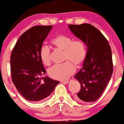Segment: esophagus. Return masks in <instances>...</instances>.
Listing matches in <instances>:
<instances>
[{"label": "esophagus", "mask_w": 124, "mask_h": 124, "mask_svg": "<svg viewBox=\"0 0 124 124\" xmlns=\"http://www.w3.org/2000/svg\"><path fill=\"white\" fill-rule=\"evenodd\" d=\"M71 81V80H65V81H61V82L62 83H65V84H68Z\"/></svg>", "instance_id": "1"}]
</instances>
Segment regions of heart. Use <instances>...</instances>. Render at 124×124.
Instances as JSON below:
<instances>
[{
  "instance_id": "b5f03b06",
  "label": "heart",
  "mask_w": 124,
  "mask_h": 124,
  "mask_svg": "<svg viewBox=\"0 0 124 124\" xmlns=\"http://www.w3.org/2000/svg\"><path fill=\"white\" fill-rule=\"evenodd\" d=\"M51 43L56 49L64 51L63 59L66 62L51 67L48 71L49 76L57 80L67 79L74 73L75 66L79 68L84 62L86 54L85 46L81 41H73L72 38L65 35L56 36ZM40 57L45 65L51 64L50 50L47 46H41Z\"/></svg>"
}]
</instances>
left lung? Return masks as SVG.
<instances>
[{
  "label": "left lung",
  "mask_w": 124,
  "mask_h": 124,
  "mask_svg": "<svg viewBox=\"0 0 124 124\" xmlns=\"http://www.w3.org/2000/svg\"><path fill=\"white\" fill-rule=\"evenodd\" d=\"M68 27L87 48L83 67L74 77L81 85L75 98L83 102L95 101L104 91L113 73L111 48L107 39L91 24L69 25Z\"/></svg>",
  "instance_id": "obj_1"
}]
</instances>
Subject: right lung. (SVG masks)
I'll return each mask as SVG.
<instances>
[{"label":"right lung","instance_id":"obj_1","mask_svg":"<svg viewBox=\"0 0 124 124\" xmlns=\"http://www.w3.org/2000/svg\"><path fill=\"white\" fill-rule=\"evenodd\" d=\"M52 28V25H37L29 29L21 35L11 53L12 82L21 95L28 101L44 100L60 83L47 76L41 78L46 70L40 50Z\"/></svg>","mask_w":124,"mask_h":124}]
</instances>
